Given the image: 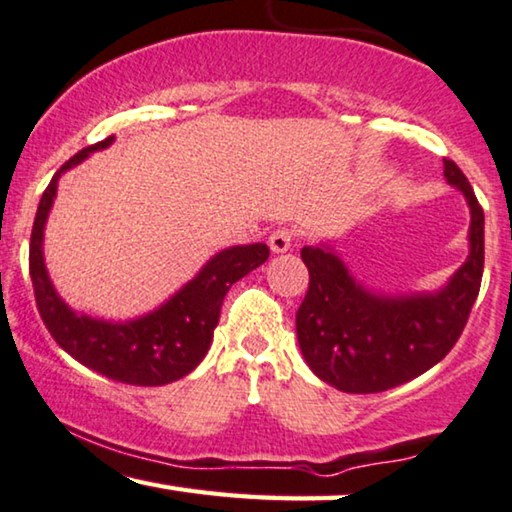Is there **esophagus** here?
Masks as SVG:
<instances>
[{"mask_svg": "<svg viewBox=\"0 0 512 512\" xmlns=\"http://www.w3.org/2000/svg\"><path fill=\"white\" fill-rule=\"evenodd\" d=\"M293 240H296V233L291 228H277L275 233L270 235V249L272 254H286L293 247Z\"/></svg>", "mask_w": 512, "mask_h": 512, "instance_id": "1", "label": "esophagus"}]
</instances>
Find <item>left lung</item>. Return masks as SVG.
<instances>
[{"instance_id":"8db88e82","label":"left lung","mask_w":512,"mask_h":512,"mask_svg":"<svg viewBox=\"0 0 512 512\" xmlns=\"http://www.w3.org/2000/svg\"><path fill=\"white\" fill-rule=\"evenodd\" d=\"M447 184L471 209L468 258L443 289L384 296L356 279L331 244L303 247L310 270L296 314L298 345L312 373L347 394H377L443 361L464 331L485 268V214L457 163L443 160Z\"/></svg>"}]
</instances>
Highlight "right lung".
<instances>
[{"instance_id":"right-lung-1","label":"right lung","mask_w":512,"mask_h":512,"mask_svg":"<svg viewBox=\"0 0 512 512\" xmlns=\"http://www.w3.org/2000/svg\"><path fill=\"white\" fill-rule=\"evenodd\" d=\"M114 144V137L76 153L55 172L41 195L30 240V277L41 319L53 340L83 366L109 380L137 387H163L191 373L205 359L219 324L221 303L237 279L268 261V244H237L202 265L191 282L144 317L107 321L72 310L58 296L44 261V228L58 195V181L93 151Z\"/></svg>"}]
</instances>
